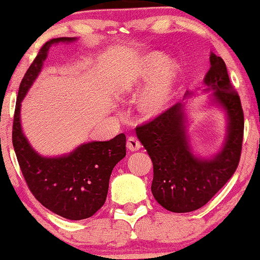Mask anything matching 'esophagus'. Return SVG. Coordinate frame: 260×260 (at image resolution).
Here are the masks:
<instances>
[{
	"label": "esophagus",
	"mask_w": 260,
	"mask_h": 260,
	"mask_svg": "<svg viewBox=\"0 0 260 260\" xmlns=\"http://www.w3.org/2000/svg\"><path fill=\"white\" fill-rule=\"evenodd\" d=\"M126 148L129 149L130 151H137L138 149L141 148L140 141H138L136 137H133V136L129 137L126 141Z\"/></svg>",
	"instance_id": "obj_1"
}]
</instances>
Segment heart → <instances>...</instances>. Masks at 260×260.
Segmentation results:
<instances>
[{"label": "heart", "instance_id": "obj_1", "mask_svg": "<svg viewBox=\"0 0 260 260\" xmlns=\"http://www.w3.org/2000/svg\"><path fill=\"white\" fill-rule=\"evenodd\" d=\"M162 54H149L138 70L136 84L145 87L138 98V110L145 117H156L168 108L176 84V69L172 62H165Z\"/></svg>", "mask_w": 260, "mask_h": 260}]
</instances>
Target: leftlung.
<instances>
[{
  "label": "left lung",
  "instance_id": "obj_1",
  "mask_svg": "<svg viewBox=\"0 0 260 260\" xmlns=\"http://www.w3.org/2000/svg\"><path fill=\"white\" fill-rule=\"evenodd\" d=\"M209 61L205 91L213 92L211 103L225 111L227 120L225 142L214 156L194 155L182 103L136 127L138 140L154 166L151 193L162 207L174 213L193 212L207 204L232 177L240 159L244 136L240 98L231 85L223 60L211 53Z\"/></svg>",
  "mask_w": 260,
  "mask_h": 260
}]
</instances>
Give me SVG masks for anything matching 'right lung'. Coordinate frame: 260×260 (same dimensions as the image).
Instances as JSON below:
<instances>
[{
  "label": "right lung",
  "instance_id": "obj_1",
  "mask_svg": "<svg viewBox=\"0 0 260 260\" xmlns=\"http://www.w3.org/2000/svg\"><path fill=\"white\" fill-rule=\"evenodd\" d=\"M77 38L52 39L27 70L20 84L14 113L13 145L21 172L35 199L55 214L70 220L90 218L105 204L112 169L125 157L124 134L105 142L80 144L67 155L45 157L35 151L21 126V102L41 72L52 45Z\"/></svg>",
  "mask_w": 260,
  "mask_h": 260
}]
</instances>
